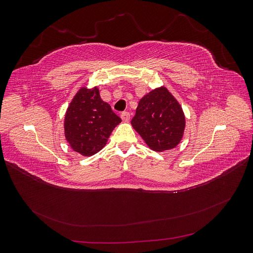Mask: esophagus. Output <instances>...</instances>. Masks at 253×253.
Segmentation results:
<instances>
[{"label": "esophagus", "mask_w": 253, "mask_h": 253, "mask_svg": "<svg viewBox=\"0 0 253 253\" xmlns=\"http://www.w3.org/2000/svg\"><path fill=\"white\" fill-rule=\"evenodd\" d=\"M121 119H122V121L127 122L129 120V113H127V112L121 113Z\"/></svg>", "instance_id": "1"}]
</instances>
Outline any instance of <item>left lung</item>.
<instances>
[{"instance_id": "8db88e82", "label": "left lung", "mask_w": 253, "mask_h": 253, "mask_svg": "<svg viewBox=\"0 0 253 253\" xmlns=\"http://www.w3.org/2000/svg\"><path fill=\"white\" fill-rule=\"evenodd\" d=\"M131 124L150 149L165 152L181 141L186 117L171 91L160 86L140 99Z\"/></svg>"}]
</instances>
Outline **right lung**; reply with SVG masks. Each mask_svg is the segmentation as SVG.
Here are the masks:
<instances>
[{"instance_id": "obj_1", "label": "right lung", "mask_w": 253, "mask_h": 253, "mask_svg": "<svg viewBox=\"0 0 253 253\" xmlns=\"http://www.w3.org/2000/svg\"><path fill=\"white\" fill-rule=\"evenodd\" d=\"M121 122L109 103L100 98L97 86H82L67 106L64 136L70 147L82 156L102 150L113 129Z\"/></svg>"}]
</instances>
